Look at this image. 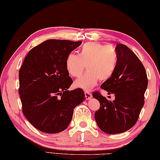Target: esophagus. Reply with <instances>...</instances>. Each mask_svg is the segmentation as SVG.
<instances>
[{
  "label": "esophagus",
  "mask_w": 160,
  "mask_h": 160,
  "mask_svg": "<svg viewBox=\"0 0 160 160\" xmlns=\"http://www.w3.org/2000/svg\"><path fill=\"white\" fill-rule=\"evenodd\" d=\"M85 98H86V99H90L92 98V94L91 92H89L88 91H85Z\"/></svg>",
  "instance_id": "34e87169"
}]
</instances>
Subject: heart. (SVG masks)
I'll use <instances>...</instances> for the list:
<instances>
[{
    "label": "heart",
    "instance_id": "b5f03b06",
    "mask_svg": "<svg viewBox=\"0 0 160 160\" xmlns=\"http://www.w3.org/2000/svg\"><path fill=\"white\" fill-rule=\"evenodd\" d=\"M118 56L116 50L111 46H105L98 42L84 44L78 55L70 53L65 60V67L72 77L78 78L84 71L88 72L75 82L76 87L90 90L99 80L104 82L112 76L117 65Z\"/></svg>",
    "mask_w": 160,
    "mask_h": 160
}]
</instances>
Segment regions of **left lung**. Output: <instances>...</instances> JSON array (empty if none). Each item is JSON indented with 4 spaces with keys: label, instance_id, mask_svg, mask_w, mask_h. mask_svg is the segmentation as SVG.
Returning a JSON list of instances; mask_svg holds the SVG:
<instances>
[{
    "label": "left lung",
    "instance_id": "8db88e82",
    "mask_svg": "<svg viewBox=\"0 0 160 160\" xmlns=\"http://www.w3.org/2000/svg\"><path fill=\"white\" fill-rule=\"evenodd\" d=\"M115 50L118 56L116 69L100 87L108 95L114 94L115 99L110 101L98 91L92 93L100 103L95 113L96 122L109 134L125 132L136 124L148 85L146 70L138 57L122 43L117 44Z\"/></svg>",
    "mask_w": 160,
    "mask_h": 160
}]
</instances>
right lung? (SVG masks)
Instances as JSON below:
<instances>
[{
	"label": "right lung",
	"mask_w": 160,
	"mask_h": 160,
	"mask_svg": "<svg viewBox=\"0 0 160 160\" xmlns=\"http://www.w3.org/2000/svg\"><path fill=\"white\" fill-rule=\"evenodd\" d=\"M82 42L48 39L26 56L19 71L22 112L38 130L57 133L68 127L73 109L85 99L82 88L68 89L73 83L65 60Z\"/></svg>",
	"instance_id": "right-lung-1"
}]
</instances>
